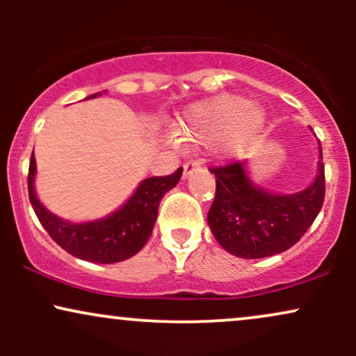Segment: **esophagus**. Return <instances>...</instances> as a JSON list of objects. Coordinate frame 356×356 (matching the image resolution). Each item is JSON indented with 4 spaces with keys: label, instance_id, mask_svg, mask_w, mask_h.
Here are the masks:
<instances>
[{
    "label": "esophagus",
    "instance_id": "1",
    "mask_svg": "<svg viewBox=\"0 0 356 356\" xmlns=\"http://www.w3.org/2000/svg\"><path fill=\"white\" fill-rule=\"evenodd\" d=\"M197 169H201V162H199V161H189V162H186V164H184L182 177H184V179L191 177L192 172H194V170H197Z\"/></svg>",
    "mask_w": 356,
    "mask_h": 356
}]
</instances>
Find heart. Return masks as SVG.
I'll list each match as a JSON object with an SVG mask.
<instances>
[{"label":"heart","mask_w":356,"mask_h":356,"mask_svg":"<svg viewBox=\"0 0 356 356\" xmlns=\"http://www.w3.org/2000/svg\"><path fill=\"white\" fill-rule=\"evenodd\" d=\"M263 125V112L251 102L238 95H219L187 108L177 130L186 140L202 145L226 137V152L238 155Z\"/></svg>","instance_id":"b5f03b06"}]
</instances>
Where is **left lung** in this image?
I'll return each mask as SVG.
<instances>
[{
	"instance_id": "8db88e82",
	"label": "left lung",
	"mask_w": 356,
	"mask_h": 356,
	"mask_svg": "<svg viewBox=\"0 0 356 356\" xmlns=\"http://www.w3.org/2000/svg\"><path fill=\"white\" fill-rule=\"evenodd\" d=\"M316 177L293 194L266 191L249 175L244 162L216 167V197L207 224L218 243L243 259L280 254L295 246L309 229L325 199V167L321 144Z\"/></svg>"
}]
</instances>
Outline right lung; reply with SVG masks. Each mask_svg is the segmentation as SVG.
Wrapping results in <instances>:
<instances>
[{"label": "right lung", "mask_w": 356, "mask_h": 356, "mask_svg": "<svg viewBox=\"0 0 356 356\" xmlns=\"http://www.w3.org/2000/svg\"><path fill=\"white\" fill-rule=\"evenodd\" d=\"M102 93H93L87 99H95ZM36 161L31 155L28 172V194L36 218L51 239L72 256L90 263L112 264L137 254L152 234L157 220L159 204L182 175V167L165 177L144 179L134 194L108 216L85 222H72L55 216L40 202L35 191Z\"/></svg>", "instance_id": "1"}]
</instances>
